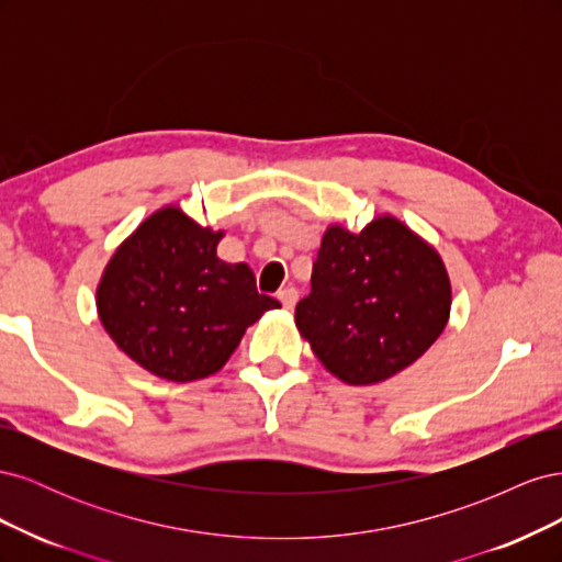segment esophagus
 <instances>
[{"label": "esophagus", "mask_w": 562, "mask_h": 562, "mask_svg": "<svg viewBox=\"0 0 562 562\" xmlns=\"http://www.w3.org/2000/svg\"><path fill=\"white\" fill-rule=\"evenodd\" d=\"M277 297L281 300V304H283L285 310H293L295 302H297V291H295L293 285H288V288H283V291H279Z\"/></svg>", "instance_id": "1"}]
</instances>
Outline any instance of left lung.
I'll return each instance as SVG.
<instances>
[{"label":"left lung","instance_id":"obj_1","mask_svg":"<svg viewBox=\"0 0 562 562\" xmlns=\"http://www.w3.org/2000/svg\"><path fill=\"white\" fill-rule=\"evenodd\" d=\"M450 279L440 255L382 215L351 234H323L312 293L295 307V323L318 361L353 386L378 384L415 363L450 316Z\"/></svg>","mask_w":562,"mask_h":562}]
</instances>
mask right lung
Masks as SVG:
<instances>
[{
	"label": "right lung",
	"mask_w": 562,
	"mask_h": 562,
	"mask_svg": "<svg viewBox=\"0 0 562 562\" xmlns=\"http://www.w3.org/2000/svg\"><path fill=\"white\" fill-rule=\"evenodd\" d=\"M223 232L178 206L149 215L116 248L98 285V314L114 345L171 382L209 378L248 326L281 304L260 295L248 265L215 255Z\"/></svg>",
	"instance_id": "right-lung-1"
}]
</instances>
